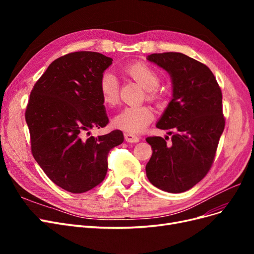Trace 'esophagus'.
I'll return each mask as SVG.
<instances>
[{
	"instance_id": "1",
	"label": "esophagus",
	"mask_w": 254,
	"mask_h": 254,
	"mask_svg": "<svg viewBox=\"0 0 254 254\" xmlns=\"http://www.w3.org/2000/svg\"><path fill=\"white\" fill-rule=\"evenodd\" d=\"M124 136H125L126 142H128V143H137L140 141L139 136L135 134H132V133H129V132L124 133Z\"/></svg>"
}]
</instances>
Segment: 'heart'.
<instances>
[{
  "mask_svg": "<svg viewBox=\"0 0 254 254\" xmlns=\"http://www.w3.org/2000/svg\"><path fill=\"white\" fill-rule=\"evenodd\" d=\"M125 72L146 89V97L156 99L160 76L155 68L145 63H135L125 67ZM98 90L106 106H114L119 101V80L112 72L105 71L98 81ZM155 117L151 107L147 105L128 106L122 109L112 120L114 128L129 133H140L147 128Z\"/></svg>",
  "mask_w": 254,
  "mask_h": 254,
  "instance_id": "1",
  "label": "heart"
}]
</instances>
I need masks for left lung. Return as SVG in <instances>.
<instances>
[{
  "mask_svg": "<svg viewBox=\"0 0 254 254\" xmlns=\"http://www.w3.org/2000/svg\"><path fill=\"white\" fill-rule=\"evenodd\" d=\"M147 60L172 77L173 99L157 128L175 132L170 144L167 137L146 139L152 148L146 175L156 188L182 193L201 181L214 162L226 123L221 90L209 67L182 53L151 54Z\"/></svg>",
  "mask_w": 254,
  "mask_h": 254,
  "instance_id": "obj_1",
  "label": "left lung"
}]
</instances>
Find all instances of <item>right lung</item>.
Masks as SVG:
<instances>
[{"instance_id": "obj_1", "label": "right lung", "mask_w": 254, "mask_h": 254, "mask_svg": "<svg viewBox=\"0 0 254 254\" xmlns=\"http://www.w3.org/2000/svg\"><path fill=\"white\" fill-rule=\"evenodd\" d=\"M112 58L75 52L54 60L35 83L25 111L32 153L43 172L70 193L98 186L110 149L124 141L121 130L91 136L109 123L98 81Z\"/></svg>"}]
</instances>
